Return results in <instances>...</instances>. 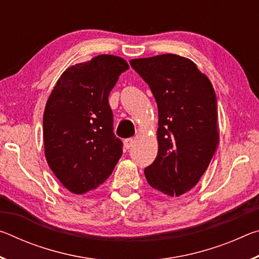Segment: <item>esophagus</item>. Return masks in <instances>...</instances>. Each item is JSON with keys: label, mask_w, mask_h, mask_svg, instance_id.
<instances>
[{"label": "esophagus", "mask_w": 259, "mask_h": 259, "mask_svg": "<svg viewBox=\"0 0 259 259\" xmlns=\"http://www.w3.org/2000/svg\"><path fill=\"white\" fill-rule=\"evenodd\" d=\"M134 143H135V139H133V138L124 139V147L126 148V150H129V148L134 145Z\"/></svg>", "instance_id": "1"}]
</instances>
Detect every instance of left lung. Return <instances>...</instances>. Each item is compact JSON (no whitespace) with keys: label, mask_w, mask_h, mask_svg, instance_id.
Here are the masks:
<instances>
[{"label":"left lung","mask_w":259,"mask_h":259,"mask_svg":"<svg viewBox=\"0 0 259 259\" xmlns=\"http://www.w3.org/2000/svg\"><path fill=\"white\" fill-rule=\"evenodd\" d=\"M159 109V151L145 169L147 183L181 196L202 177L218 146L217 98L208 76L185 57L165 54L131 59Z\"/></svg>","instance_id":"left-lung-1"}]
</instances>
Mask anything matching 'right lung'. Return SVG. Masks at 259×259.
Here are the masks:
<instances>
[{"instance_id": "1", "label": "right lung", "mask_w": 259, "mask_h": 259, "mask_svg": "<svg viewBox=\"0 0 259 259\" xmlns=\"http://www.w3.org/2000/svg\"><path fill=\"white\" fill-rule=\"evenodd\" d=\"M129 65L100 55L68 67L47 100L43 114L45 154L65 188L81 195L106 181L122 155L113 133L108 96Z\"/></svg>"}]
</instances>
